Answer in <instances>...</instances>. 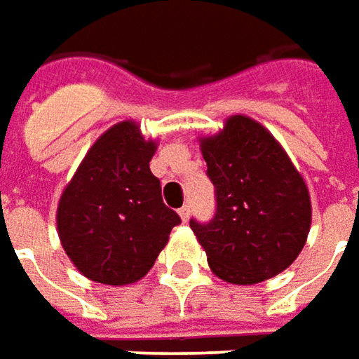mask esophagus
I'll list each match as a JSON object with an SVG mask.
<instances>
[{
    "instance_id": "esophagus-1",
    "label": "esophagus",
    "mask_w": 359,
    "mask_h": 359,
    "mask_svg": "<svg viewBox=\"0 0 359 359\" xmlns=\"http://www.w3.org/2000/svg\"><path fill=\"white\" fill-rule=\"evenodd\" d=\"M189 214H191V212H189V205H184V208L180 210V217H182V222H187V219H189Z\"/></svg>"
}]
</instances>
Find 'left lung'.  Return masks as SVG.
Here are the masks:
<instances>
[{"instance_id": "1", "label": "left lung", "mask_w": 359, "mask_h": 359, "mask_svg": "<svg viewBox=\"0 0 359 359\" xmlns=\"http://www.w3.org/2000/svg\"><path fill=\"white\" fill-rule=\"evenodd\" d=\"M200 147L217 205L208 224L189 219V228L212 271L250 285L290 268L308 240L311 203L280 142L255 119L231 116Z\"/></svg>"}]
</instances>
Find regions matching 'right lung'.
Returning <instances> with one entry per match:
<instances>
[{
	"label": "right lung",
	"instance_id": "obj_1",
	"mask_svg": "<svg viewBox=\"0 0 359 359\" xmlns=\"http://www.w3.org/2000/svg\"><path fill=\"white\" fill-rule=\"evenodd\" d=\"M156 149L135 121H119L97 137L63 189L57 233L74 266L93 282L142 280L182 222L149 170Z\"/></svg>",
	"mask_w": 359,
	"mask_h": 359
}]
</instances>
